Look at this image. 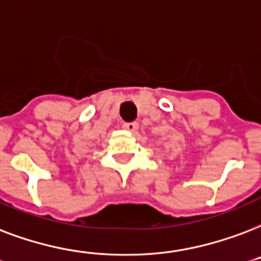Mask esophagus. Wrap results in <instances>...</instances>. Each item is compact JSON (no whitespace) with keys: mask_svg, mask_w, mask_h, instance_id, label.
<instances>
[{"mask_svg":"<svg viewBox=\"0 0 261 261\" xmlns=\"http://www.w3.org/2000/svg\"><path fill=\"white\" fill-rule=\"evenodd\" d=\"M138 127H139V124L137 122H128V123H124V124H123V128H124V130L131 131V133H135V131L138 130Z\"/></svg>","mask_w":261,"mask_h":261,"instance_id":"esophagus-1","label":"esophagus"}]
</instances>
